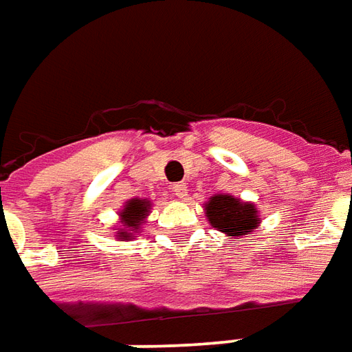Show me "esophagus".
I'll list each match as a JSON object with an SVG mask.
<instances>
[{
    "label": "esophagus",
    "mask_w": 352,
    "mask_h": 352,
    "mask_svg": "<svg viewBox=\"0 0 352 352\" xmlns=\"http://www.w3.org/2000/svg\"><path fill=\"white\" fill-rule=\"evenodd\" d=\"M171 190H173V195L177 198H185L186 196V183H175V185L171 186Z\"/></svg>",
    "instance_id": "34e87169"
}]
</instances>
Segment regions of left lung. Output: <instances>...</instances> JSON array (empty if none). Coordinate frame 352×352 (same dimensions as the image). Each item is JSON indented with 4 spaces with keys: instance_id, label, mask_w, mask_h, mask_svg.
Instances as JSON below:
<instances>
[{
    "instance_id": "obj_1",
    "label": "left lung",
    "mask_w": 352,
    "mask_h": 352,
    "mask_svg": "<svg viewBox=\"0 0 352 352\" xmlns=\"http://www.w3.org/2000/svg\"><path fill=\"white\" fill-rule=\"evenodd\" d=\"M204 210L210 226L227 236L252 235V231L258 229L260 223L256 206L231 195H214L206 202Z\"/></svg>"
}]
</instances>
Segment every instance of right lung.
I'll use <instances>...</instances> for the list:
<instances>
[{"label":"right lung","instance_id":"right-lung-1","mask_svg":"<svg viewBox=\"0 0 352 352\" xmlns=\"http://www.w3.org/2000/svg\"><path fill=\"white\" fill-rule=\"evenodd\" d=\"M150 214V200H142V198H131L126 202L123 210L119 212V217H121V223H123V229L117 231L119 239L123 241H129L133 233H136V229L144 223L146 216Z\"/></svg>","mask_w":352,"mask_h":352}]
</instances>
